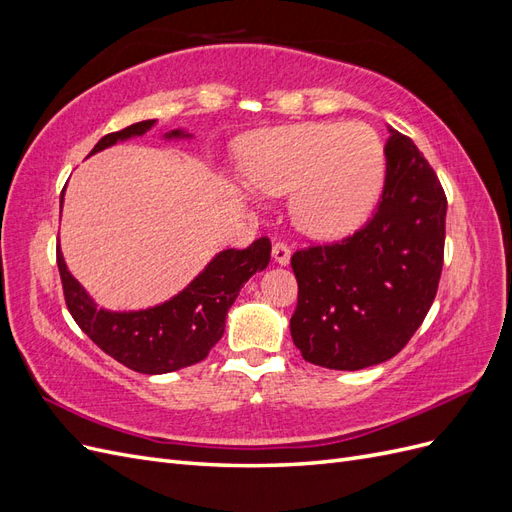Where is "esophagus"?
Masks as SVG:
<instances>
[{
  "mask_svg": "<svg viewBox=\"0 0 512 512\" xmlns=\"http://www.w3.org/2000/svg\"><path fill=\"white\" fill-rule=\"evenodd\" d=\"M273 258H275V262H280V265H288V262H290L288 243H284V241L273 243Z\"/></svg>",
  "mask_w": 512,
  "mask_h": 512,
  "instance_id": "obj_1",
  "label": "esophagus"
}]
</instances>
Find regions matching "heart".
<instances>
[{
	"label": "heart",
	"mask_w": 512,
	"mask_h": 512,
	"mask_svg": "<svg viewBox=\"0 0 512 512\" xmlns=\"http://www.w3.org/2000/svg\"><path fill=\"white\" fill-rule=\"evenodd\" d=\"M245 170L262 192H292V220L307 235L339 237L376 205L386 156L382 138L363 121L297 123L258 134Z\"/></svg>",
	"instance_id": "1"
}]
</instances>
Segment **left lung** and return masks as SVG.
Returning <instances> with one entry per match:
<instances>
[{
  "label": "left lung",
  "mask_w": 512,
  "mask_h": 512,
  "mask_svg": "<svg viewBox=\"0 0 512 512\" xmlns=\"http://www.w3.org/2000/svg\"><path fill=\"white\" fill-rule=\"evenodd\" d=\"M374 215L342 241L297 250L290 318L303 359L356 371L393 359L436 299L444 262L446 194L412 138L391 128Z\"/></svg>",
  "instance_id": "obj_1"
}]
</instances>
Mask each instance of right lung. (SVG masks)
I'll use <instances>...</instances> for the list:
<instances>
[{"label": "right lung", "instance_id": "1", "mask_svg": "<svg viewBox=\"0 0 512 512\" xmlns=\"http://www.w3.org/2000/svg\"><path fill=\"white\" fill-rule=\"evenodd\" d=\"M153 119L138 121L119 132L102 136L91 153L102 151L141 136ZM168 136H188L179 130ZM64 203V194H61ZM271 260V241L260 237L243 250H224L215 256L196 280L170 301L141 312H106L98 309L68 271L64 256L57 250V269L64 286V299L74 322L100 350L138 374H168L200 363L220 342L226 314L239 290L256 271Z\"/></svg>", "mask_w": 512, "mask_h": 512}]
</instances>
